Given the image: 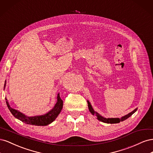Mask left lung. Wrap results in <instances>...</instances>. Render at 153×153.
I'll list each match as a JSON object with an SVG mask.
<instances>
[{
    "label": "left lung",
    "instance_id": "left-lung-1",
    "mask_svg": "<svg viewBox=\"0 0 153 153\" xmlns=\"http://www.w3.org/2000/svg\"><path fill=\"white\" fill-rule=\"evenodd\" d=\"M87 103H88V107H89V110L91 113L92 115L96 114V117H97V119H98L99 121H100L101 122L105 123H108V124L109 123L110 124H115V123H120L121 121H124V120H126L128 117H130L131 115H132L134 113H135L136 111H137V108L135 109L133 111H132L131 112L129 113L128 114H127L126 115H125V116L123 117L121 119H119V118H107V119H106V118H105V117L101 116V115H100L98 113L94 112V110H93V108H92V106H91L90 103L89 102V101H87Z\"/></svg>",
    "mask_w": 153,
    "mask_h": 153
}]
</instances>
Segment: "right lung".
I'll return each instance as SVG.
<instances>
[{"mask_svg": "<svg viewBox=\"0 0 153 153\" xmlns=\"http://www.w3.org/2000/svg\"><path fill=\"white\" fill-rule=\"evenodd\" d=\"M6 86V82L4 84V87ZM6 104L9 110H10L11 114L14 115V117L16 119L20 120L21 121L26 124L30 125H35V126H47L48 124L52 123L54 120L57 118L58 115L61 112V111L63 106V101L60 98L59 94H57V101L55 104L54 108L50 111L49 112L43 115L34 117H26L24 114L18 112V110L12 108L9 105L7 100L6 99Z\"/></svg>", "mask_w": 153, "mask_h": 153, "instance_id": "right-lung-1", "label": "right lung"}]
</instances>
